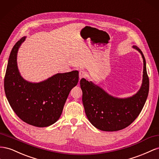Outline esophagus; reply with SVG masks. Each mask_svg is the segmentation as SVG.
Wrapping results in <instances>:
<instances>
[{"mask_svg": "<svg viewBox=\"0 0 159 159\" xmlns=\"http://www.w3.org/2000/svg\"><path fill=\"white\" fill-rule=\"evenodd\" d=\"M85 76H86V72L84 70L79 71V79H81L82 78H84Z\"/></svg>", "mask_w": 159, "mask_h": 159, "instance_id": "obj_1", "label": "esophagus"}]
</instances>
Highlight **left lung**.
I'll list each match as a JSON object with an SVG mask.
<instances>
[{
    "mask_svg": "<svg viewBox=\"0 0 159 159\" xmlns=\"http://www.w3.org/2000/svg\"><path fill=\"white\" fill-rule=\"evenodd\" d=\"M133 48L140 52L143 60L142 84L133 96L114 97L92 81L84 78L80 80L86 115L90 123L101 130L116 131L127 127L137 119L146 102L149 90L146 61L137 46Z\"/></svg>",
    "mask_w": 159,
    "mask_h": 159,
    "instance_id": "1",
    "label": "left lung"
}]
</instances>
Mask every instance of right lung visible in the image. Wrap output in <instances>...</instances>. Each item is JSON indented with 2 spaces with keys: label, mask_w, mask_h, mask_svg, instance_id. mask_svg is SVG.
Masks as SVG:
<instances>
[{
  "label": "right lung",
  "mask_w": 159,
  "mask_h": 159,
  "mask_svg": "<svg viewBox=\"0 0 159 159\" xmlns=\"http://www.w3.org/2000/svg\"><path fill=\"white\" fill-rule=\"evenodd\" d=\"M26 37L13 47L8 61L4 91L16 115L26 123L46 127L59 119L71 89L79 82V71L57 73L39 83L25 80L17 65V54Z\"/></svg>",
  "instance_id": "add662e5"
}]
</instances>
